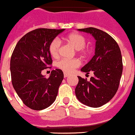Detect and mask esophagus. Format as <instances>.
<instances>
[{"mask_svg": "<svg viewBox=\"0 0 135 135\" xmlns=\"http://www.w3.org/2000/svg\"><path fill=\"white\" fill-rule=\"evenodd\" d=\"M69 75L68 74V73H64V76L65 78H66V77H69Z\"/></svg>", "mask_w": 135, "mask_h": 135, "instance_id": "1", "label": "esophagus"}]
</instances>
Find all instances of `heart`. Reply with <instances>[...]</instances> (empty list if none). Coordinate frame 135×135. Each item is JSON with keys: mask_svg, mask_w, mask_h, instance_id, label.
I'll return each mask as SVG.
<instances>
[{"mask_svg": "<svg viewBox=\"0 0 135 135\" xmlns=\"http://www.w3.org/2000/svg\"><path fill=\"white\" fill-rule=\"evenodd\" d=\"M66 41L71 45L76 50H78L83 56L87 55L89 53V50L85 48L86 44V39L82 35L78 33H71L65 38ZM61 46V41L59 38H56L53 40L49 46V51L50 54L54 58L59 55L60 49ZM81 62L77 59H62L57 63V66L67 73H71L74 70L75 68L79 67Z\"/></svg>", "mask_w": 135, "mask_h": 135, "instance_id": "b5f03b06", "label": "heart"}]
</instances>
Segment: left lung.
<instances>
[{
    "label": "left lung",
    "instance_id": "left-lung-1",
    "mask_svg": "<svg viewBox=\"0 0 135 135\" xmlns=\"http://www.w3.org/2000/svg\"><path fill=\"white\" fill-rule=\"evenodd\" d=\"M95 38L94 56L81 71L94 74L90 81L78 76L75 95L82 104L92 108L106 104L118 89L123 71L121 50L116 41L106 32L94 27L78 29Z\"/></svg>",
    "mask_w": 135,
    "mask_h": 135
}]
</instances>
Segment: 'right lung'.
Returning a JSON list of instances; mask_svg holds the SVG:
<instances>
[{
    "label": "right lung",
    "instance_id": "obj_1",
    "mask_svg": "<svg viewBox=\"0 0 135 135\" xmlns=\"http://www.w3.org/2000/svg\"><path fill=\"white\" fill-rule=\"evenodd\" d=\"M65 29L40 28L25 34L12 54V83L24 104L35 110L49 107L55 101L64 79L61 69L52 70L49 78L41 71L52 63L49 46Z\"/></svg>",
    "mask_w": 135,
    "mask_h": 135
}]
</instances>
